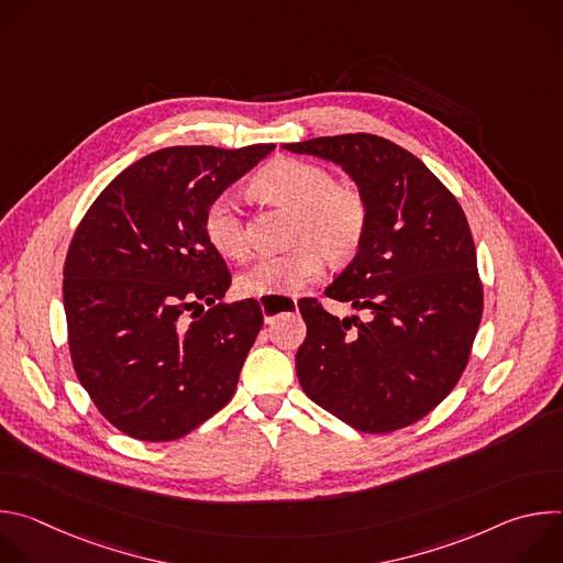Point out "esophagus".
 I'll return each mask as SVG.
<instances>
[{"label": "esophagus", "mask_w": 563, "mask_h": 563, "mask_svg": "<svg viewBox=\"0 0 563 563\" xmlns=\"http://www.w3.org/2000/svg\"><path fill=\"white\" fill-rule=\"evenodd\" d=\"M296 307V298H283V300H267L263 298L261 300V309H263V316H265V323H272V320L283 313V311H289Z\"/></svg>", "instance_id": "34e87169"}]
</instances>
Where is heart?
Masks as SVG:
<instances>
[{"mask_svg": "<svg viewBox=\"0 0 563 563\" xmlns=\"http://www.w3.org/2000/svg\"><path fill=\"white\" fill-rule=\"evenodd\" d=\"M256 189L296 209L294 240L298 245L287 254H267L252 263L238 278V287L250 296L289 294L323 276V250L334 261L352 258L367 235L369 207L354 187L336 185L325 169L305 159L283 157L267 165ZM202 231L209 245L227 258L247 252V222L238 198L220 194L202 216Z\"/></svg>", "mask_w": 563, "mask_h": 563, "instance_id": "obj_1", "label": "heart"}]
</instances>
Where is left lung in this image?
I'll list each match as a JSON object with an SVG mask.
<instances>
[{"label":"left lung","instance_id":"8db88e82","mask_svg":"<svg viewBox=\"0 0 563 563\" xmlns=\"http://www.w3.org/2000/svg\"><path fill=\"white\" fill-rule=\"evenodd\" d=\"M283 148L343 167L369 207L361 250L325 289L369 318L341 320L316 298L298 302L302 391L361 432L408 428L459 383L484 311L465 213L417 155L385 137L345 133Z\"/></svg>","mask_w":563,"mask_h":563}]
</instances>
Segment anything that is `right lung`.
<instances>
[{
    "mask_svg": "<svg viewBox=\"0 0 563 563\" xmlns=\"http://www.w3.org/2000/svg\"><path fill=\"white\" fill-rule=\"evenodd\" d=\"M272 151L159 148L113 178L77 224L62 285L68 350L120 432L176 441L231 400L263 309L254 298L222 302L231 274L202 216Z\"/></svg>",
    "mask_w": 563,
    "mask_h": 563,
    "instance_id": "1",
    "label": "right lung"
}]
</instances>
